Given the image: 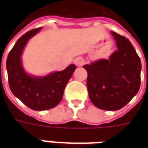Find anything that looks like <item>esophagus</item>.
Instances as JSON below:
<instances>
[{
  "label": "esophagus",
  "instance_id": "1",
  "mask_svg": "<svg viewBox=\"0 0 148 148\" xmlns=\"http://www.w3.org/2000/svg\"><path fill=\"white\" fill-rule=\"evenodd\" d=\"M74 63L77 66H82L85 64V60L82 58H77L74 60Z\"/></svg>",
  "mask_w": 148,
  "mask_h": 148
}]
</instances>
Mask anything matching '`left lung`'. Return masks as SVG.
<instances>
[{
  "label": "left lung",
  "mask_w": 148,
  "mask_h": 148,
  "mask_svg": "<svg viewBox=\"0 0 148 148\" xmlns=\"http://www.w3.org/2000/svg\"><path fill=\"white\" fill-rule=\"evenodd\" d=\"M111 33L117 50L109 59H100L83 67L88 73L90 101L99 109L114 111L126 106L140 90L141 62L128 39Z\"/></svg>",
  "instance_id": "8db88e82"
}]
</instances>
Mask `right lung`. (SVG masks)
<instances>
[{
  "mask_svg": "<svg viewBox=\"0 0 148 148\" xmlns=\"http://www.w3.org/2000/svg\"><path fill=\"white\" fill-rule=\"evenodd\" d=\"M42 27L33 29L18 39L9 52L6 61L9 87L15 97L24 105L36 110L42 111L58 106L63 97L65 87L76 69L71 64L62 71L52 72L46 76H35L24 71L21 55L31 38Z\"/></svg>",
  "mask_w": 148,
  "mask_h": 148,
  "instance_id": "obj_1",
  "label": "right lung"
}]
</instances>
